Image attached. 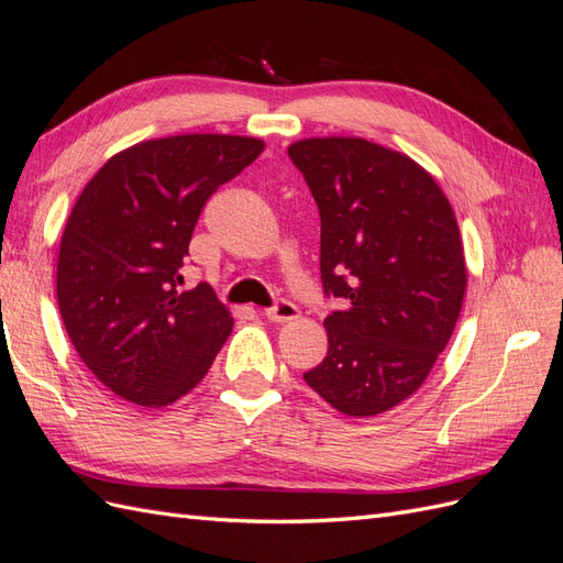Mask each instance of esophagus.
<instances>
[{
    "label": "esophagus",
    "instance_id": "1",
    "mask_svg": "<svg viewBox=\"0 0 563 563\" xmlns=\"http://www.w3.org/2000/svg\"><path fill=\"white\" fill-rule=\"evenodd\" d=\"M265 317L275 323H284V321H291L298 317V308L291 300L279 298L275 305H272V308L265 310Z\"/></svg>",
    "mask_w": 563,
    "mask_h": 563
}]
</instances>
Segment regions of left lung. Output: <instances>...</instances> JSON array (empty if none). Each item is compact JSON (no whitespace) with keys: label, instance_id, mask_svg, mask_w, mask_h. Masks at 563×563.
I'll use <instances>...</instances> for the list:
<instances>
[{"label":"left lung","instance_id":"obj_1","mask_svg":"<svg viewBox=\"0 0 563 563\" xmlns=\"http://www.w3.org/2000/svg\"><path fill=\"white\" fill-rule=\"evenodd\" d=\"M321 218V286L338 298L329 352L302 373L340 413L389 411L444 352L467 286L449 199L413 159L364 139L288 147Z\"/></svg>","mask_w":563,"mask_h":563}]
</instances>
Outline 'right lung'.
Here are the masks:
<instances>
[{
  "mask_svg": "<svg viewBox=\"0 0 563 563\" xmlns=\"http://www.w3.org/2000/svg\"><path fill=\"white\" fill-rule=\"evenodd\" d=\"M258 139L187 133L119 152L84 187L60 240L58 308L81 362L122 399L187 395L232 333L209 284L180 291L209 197L261 155Z\"/></svg>",
  "mask_w": 563,
  "mask_h": 563,
  "instance_id": "right-lung-1",
  "label": "right lung"
}]
</instances>
